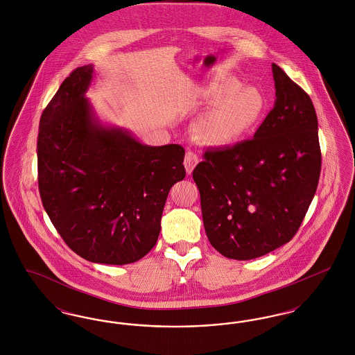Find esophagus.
I'll return each mask as SVG.
<instances>
[{
  "instance_id": "obj_1",
  "label": "esophagus",
  "mask_w": 355,
  "mask_h": 355,
  "mask_svg": "<svg viewBox=\"0 0 355 355\" xmlns=\"http://www.w3.org/2000/svg\"><path fill=\"white\" fill-rule=\"evenodd\" d=\"M198 164V155L194 152L186 153L185 159H184V165H185L186 173L191 174L194 168Z\"/></svg>"
}]
</instances>
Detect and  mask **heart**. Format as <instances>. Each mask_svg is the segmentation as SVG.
Listing matches in <instances>:
<instances>
[{
	"instance_id": "heart-1",
	"label": "heart",
	"mask_w": 355,
	"mask_h": 355,
	"mask_svg": "<svg viewBox=\"0 0 355 355\" xmlns=\"http://www.w3.org/2000/svg\"><path fill=\"white\" fill-rule=\"evenodd\" d=\"M209 97L218 102L197 123L200 138L210 145H232L250 135L266 113V100L253 86H243L226 78L209 90Z\"/></svg>"
}]
</instances>
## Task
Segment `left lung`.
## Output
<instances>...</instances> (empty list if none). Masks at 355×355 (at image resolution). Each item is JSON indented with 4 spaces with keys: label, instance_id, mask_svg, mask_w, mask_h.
I'll use <instances>...</instances> for the list:
<instances>
[{
    "label": "left lung",
    "instance_id": "8db88e82",
    "mask_svg": "<svg viewBox=\"0 0 355 355\" xmlns=\"http://www.w3.org/2000/svg\"><path fill=\"white\" fill-rule=\"evenodd\" d=\"M271 69L277 98L254 138L205 150L193 170L209 242L238 261L270 253L295 236L321 174L314 105L282 69Z\"/></svg>",
    "mask_w": 355,
    "mask_h": 355
}]
</instances>
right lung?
Here are the masks:
<instances>
[{
	"mask_svg": "<svg viewBox=\"0 0 355 355\" xmlns=\"http://www.w3.org/2000/svg\"><path fill=\"white\" fill-rule=\"evenodd\" d=\"M92 78L93 65L74 69L42 112L40 196L74 253L94 263H133L157 243L170 189L185 178V149L148 146L102 126L85 98Z\"/></svg>",
	"mask_w": 355,
	"mask_h": 355,
	"instance_id": "1",
	"label": "right lung"
}]
</instances>
